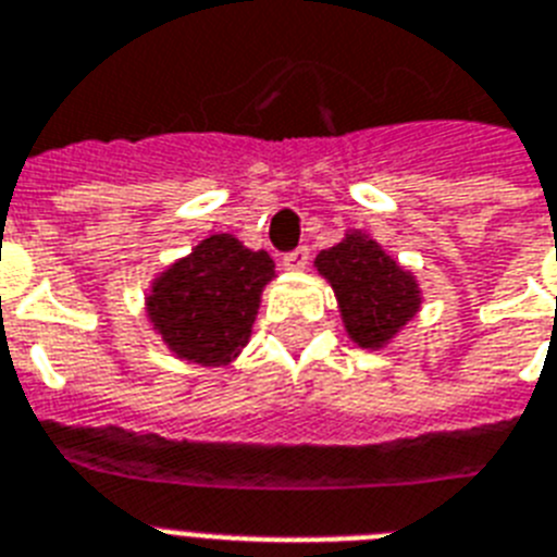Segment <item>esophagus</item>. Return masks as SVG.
<instances>
[{
    "instance_id": "1",
    "label": "esophagus",
    "mask_w": 557,
    "mask_h": 557,
    "mask_svg": "<svg viewBox=\"0 0 557 557\" xmlns=\"http://www.w3.org/2000/svg\"><path fill=\"white\" fill-rule=\"evenodd\" d=\"M282 261L284 270H305L307 261H310V250H307V247H296V250L287 252Z\"/></svg>"
}]
</instances>
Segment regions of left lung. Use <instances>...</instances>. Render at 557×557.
Masks as SVG:
<instances>
[{
  "label": "left lung",
  "mask_w": 557,
  "mask_h": 557,
  "mask_svg": "<svg viewBox=\"0 0 557 557\" xmlns=\"http://www.w3.org/2000/svg\"><path fill=\"white\" fill-rule=\"evenodd\" d=\"M315 270L335 289L347 335L364 350L393 342L421 307L416 275L361 230H350L338 245L321 250Z\"/></svg>",
  "instance_id": "8db88e82"
}]
</instances>
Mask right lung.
Returning <instances> with one entry per match:
<instances>
[{"instance_id": "1", "label": "right lung", "mask_w": 557, "mask_h": 557, "mask_svg": "<svg viewBox=\"0 0 557 557\" xmlns=\"http://www.w3.org/2000/svg\"><path fill=\"white\" fill-rule=\"evenodd\" d=\"M275 264L230 233H215L153 278L147 319L170 352L201 367H224L242 352Z\"/></svg>"}]
</instances>
